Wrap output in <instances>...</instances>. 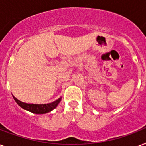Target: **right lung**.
<instances>
[{
  "label": "right lung",
  "instance_id": "right-lung-1",
  "mask_svg": "<svg viewBox=\"0 0 146 146\" xmlns=\"http://www.w3.org/2000/svg\"><path fill=\"white\" fill-rule=\"evenodd\" d=\"M14 100L16 101L17 104H19V106L23 108L25 110L30 111L32 113H37V114H42V113H48L50 111L56 108L57 106V104H59L61 98H60L57 100H56L55 102H53L51 103H48V104H27L25 102H23L21 101H19L15 98L14 96H13Z\"/></svg>",
  "mask_w": 146,
  "mask_h": 146
}]
</instances>
